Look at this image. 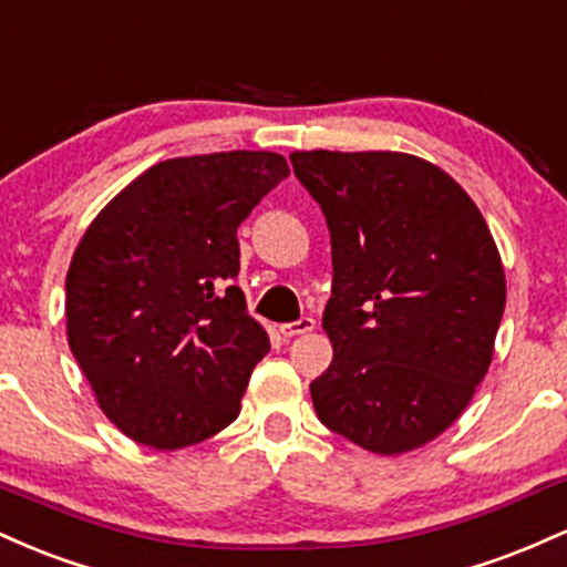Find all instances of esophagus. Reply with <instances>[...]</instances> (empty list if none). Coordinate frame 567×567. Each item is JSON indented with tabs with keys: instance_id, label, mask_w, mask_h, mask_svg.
Masks as SVG:
<instances>
[{
	"instance_id": "esophagus-1",
	"label": "esophagus",
	"mask_w": 567,
	"mask_h": 567,
	"mask_svg": "<svg viewBox=\"0 0 567 567\" xmlns=\"http://www.w3.org/2000/svg\"><path fill=\"white\" fill-rule=\"evenodd\" d=\"M315 330V320L311 317H301L298 322H290V324H279V333L285 338H296V336H303V333H311Z\"/></svg>"
}]
</instances>
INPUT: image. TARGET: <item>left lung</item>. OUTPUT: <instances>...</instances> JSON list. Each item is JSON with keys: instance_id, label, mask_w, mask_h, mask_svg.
<instances>
[{"instance_id": "1", "label": "left lung", "mask_w": 567, "mask_h": 567, "mask_svg": "<svg viewBox=\"0 0 567 567\" xmlns=\"http://www.w3.org/2000/svg\"><path fill=\"white\" fill-rule=\"evenodd\" d=\"M333 247L322 328L333 362L317 415L379 455L440 437L493 360L506 277L483 213L445 171L402 152H292Z\"/></svg>"}]
</instances>
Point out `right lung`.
I'll return each mask as SVG.
<instances>
[{
	"label": "right lung",
	"instance_id": "add662e5",
	"mask_svg": "<svg viewBox=\"0 0 567 567\" xmlns=\"http://www.w3.org/2000/svg\"><path fill=\"white\" fill-rule=\"evenodd\" d=\"M288 173L275 152L157 162L84 231L66 275L69 347L130 440L175 451L239 415L269 336L231 285L237 229Z\"/></svg>",
	"mask_w": 567,
	"mask_h": 567
}]
</instances>
